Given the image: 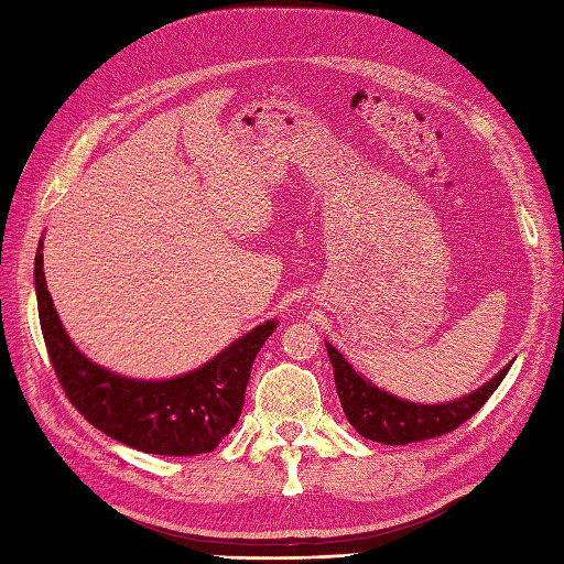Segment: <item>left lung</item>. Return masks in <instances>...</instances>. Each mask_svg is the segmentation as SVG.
Returning <instances> with one entry per match:
<instances>
[{
    "mask_svg": "<svg viewBox=\"0 0 564 564\" xmlns=\"http://www.w3.org/2000/svg\"><path fill=\"white\" fill-rule=\"evenodd\" d=\"M327 354L334 368L339 402L349 424L361 436L386 443V446H404V443L436 438L458 429L492 398V392L499 388V382L505 380L511 368V364L501 368L487 386L470 392L467 398L446 404H414L370 386L329 344Z\"/></svg>",
    "mask_w": 564,
    "mask_h": 564,
    "instance_id": "8db88e82",
    "label": "left lung"
}]
</instances>
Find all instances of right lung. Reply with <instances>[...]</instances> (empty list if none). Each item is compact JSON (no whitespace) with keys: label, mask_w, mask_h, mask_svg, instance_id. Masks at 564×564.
I'll list each match as a JSON object with an SVG mask.
<instances>
[{"label":"right lung","mask_w":564,"mask_h":564,"mask_svg":"<svg viewBox=\"0 0 564 564\" xmlns=\"http://www.w3.org/2000/svg\"><path fill=\"white\" fill-rule=\"evenodd\" d=\"M43 242L35 251V295L47 356L72 406L106 436L158 455L210 453L242 414L249 370L271 337L269 319L227 346L210 364L172 380H133L111 373L69 341L43 273Z\"/></svg>","instance_id":"add662e5"}]
</instances>
